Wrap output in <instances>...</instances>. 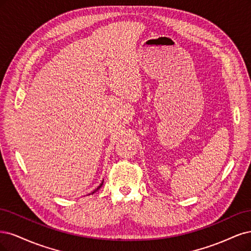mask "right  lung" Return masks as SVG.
Returning a JSON list of instances; mask_svg holds the SVG:
<instances>
[{
  "label": "right lung",
  "mask_w": 251,
  "mask_h": 251,
  "mask_svg": "<svg viewBox=\"0 0 251 251\" xmlns=\"http://www.w3.org/2000/svg\"><path fill=\"white\" fill-rule=\"evenodd\" d=\"M102 184H103V182H102V183H101V184H100V185H99V187H98V188H97V189H96V190H95V191H94V192H93V193H92V194H94V193H95V192H96V191H98V190H99V189H100V188H101V187H102Z\"/></svg>",
  "instance_id": "obj_1"
}]
</instances>
